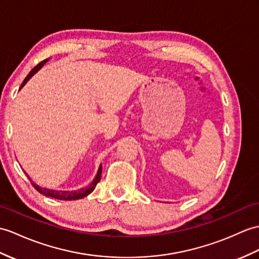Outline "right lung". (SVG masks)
<instances>
[{
  "label": "right lung",
  "instance_id": "add662e5",
  "mask_svg": "<svg viewBox=\"0 0 259 259\" xmlns=\"http://www.w3.org/2000/svg\"><path fill=\"white\" fill-rule=\"evenodd\" d=\"M46 61L47 59H45V61H43V62H40L39 64H37L35 66V67L29 71L28 73V75L25 77V79H24V81L22 82V85H21V88L25 85V83L27 82V80L29 79V78H31L36 71H37L41 66H43L45 63H46ZM20 88V89H21ZM101 172H102V170H101V165H100V167H99V170H98V173H97V176H96V178H95V180L94 181L90 183V185H88L87 188H83V189H80V190H78V191H54V190H48V189H43V188H39V186L37 185V184H35L34 182H32V180L29 179V181H31V183H32V185L34 186L35 188V190L37 191V192H39L40 194H43V195H45V196H50V197H54V198H57V200H63V201H71V200H79V198H82V197H85V196H87L88 194H90L92 193V192L95 190V188H96V185H97V183L100 181V179H101ZM27 176V174H26ZM28 177V176H27Z\"/></svg>",
  "mask_w": 259,
  "mask_h": 259
}]
</instances>
